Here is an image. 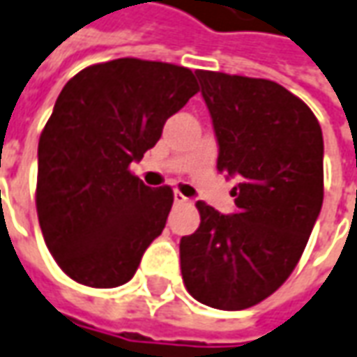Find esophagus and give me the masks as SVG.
Returning <instances> with one entry per match:
<instances>
[{"label":"esophagus","instance_id":"esophagus-1","mask_svg":"<svg viewBox=\"0 0 357 357\" xmlns=\"http://www.w3.org/2000/svg\"><path fill=\"white\" fill-rule=\"evenodd\" d=\"M174 202L176 204H183V202H188V198L183 195V192H178V190H174Z\"/></svg>","mask_w":357,"mask_h":357}]
</instances>
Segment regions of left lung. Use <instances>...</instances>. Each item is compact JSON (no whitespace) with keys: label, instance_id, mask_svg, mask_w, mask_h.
Instances as JSON below:
<instances>
[{"label":"left lung","instance_id":"left-lung-1","mask_svg":"<svg viewBox=\"0 0 357 357\" xmlns=\"http://www.w3.org/2000/svg\"><path fill=\"white\" fill-rule=\"evenodd\" d=\"M214 123L218 171L238 176L236 214L196 202L181 271L198 303L243 310L289 279L324 198V141L310 107L265 78L196 70Z\"/></svg>","mask_w":357,"mask_h":357}]
</instances>
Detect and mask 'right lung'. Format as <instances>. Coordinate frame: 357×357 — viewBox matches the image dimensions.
I'll return each mask as SVG.
<instances>
[{
  "label": "right lung",
  "instance_id": "add662e5",
  "mask_svg": "<svg viewBox=\"0 0 357 357\" xmlns=\"http://www.w3.org/2000/svg\"><path fill=\"white\" fill-rule=\"evenodd\" d=\"M190 68L116 59L84 68L56 98L39 139L37 214L45 243L76 283H128L161 236L173 188L129 171L198 92Z\"/></svg>",
  "mask_w": 357,
  "mask_h": 357
}]
</instances>
